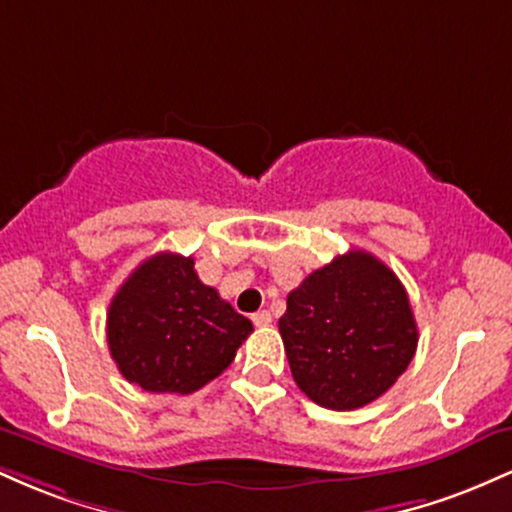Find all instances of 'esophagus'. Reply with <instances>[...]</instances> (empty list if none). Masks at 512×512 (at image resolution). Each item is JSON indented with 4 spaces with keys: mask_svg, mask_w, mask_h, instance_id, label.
<instances>
[{
    "mask_svg": "<svg viewBox=\"0 0 512 512\" xmlns=\"http://www.w3.org/2000/svg\"><path fill=\"white\" fill-rule=\"evenodd\" d=\"M252 322H255L257 327H267L269 322H272V315H269V310H257V313L252 315Z\"/></svg>",
    "mask_w": 512,
    "mask_h": 512,
    "instance_id": "obj_1",
    "label": "esophagus"
}]
</instances>
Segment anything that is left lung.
Segmentation results:
<instances>
[{
	"instance_id": "obj_1",
	"label": "left lung",
	"mask_w": 512,
	"mask_h": 512,
	"mask_svg": "<svg viewBox=\"0 0 512 512\" xmlns=\"http://www.w3.org/2000/svg\"><path fill=\"white\" fill-rule=\"evenodd\" d=\"M293 380L315 404L351 411L385 395L419 344L402 281L366 250L315 269L279 320Z\"/></svg>"
}]
</instances>
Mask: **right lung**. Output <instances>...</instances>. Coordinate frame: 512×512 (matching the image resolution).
<instances>
[{"mask_svg":"<svg viewBox=\"0 0 512 512\" xmlns=\"http://www.w3.org/2000/svg\"><path fill=\"white\" fill-rule=\"evenodd\" d=\"M252 322L202 284L195 260L158 252L127 276L108 308L110 356L146 392L190 395L233 363Z\"/></svg>","mask_w":512,"mask_h":512,"instance_id":"obj_1","label":"right lung"}]
</instances>
